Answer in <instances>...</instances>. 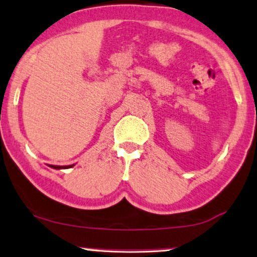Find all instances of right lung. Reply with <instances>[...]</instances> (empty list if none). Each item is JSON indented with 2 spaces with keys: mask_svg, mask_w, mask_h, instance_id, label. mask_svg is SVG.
Returning <instances> with one entry per match:
<instances>
[{
  "mask_svg": "<svg viewBox=\"0 0 257 257\" xmlns=\"http://www.w3.org/2000/svg\"><path fill=\"white\" fill-rule=\"evenodd\" d=\"M49 167L54 168V170H66V168H71L73 167L74 165H69V166H56V165H48Z\"/></svg>",
  "mask_w": 257,
  "mask_h": 257,
  "instance_id": "obj_1",
  "label": "right lung"
}]
</instances>
